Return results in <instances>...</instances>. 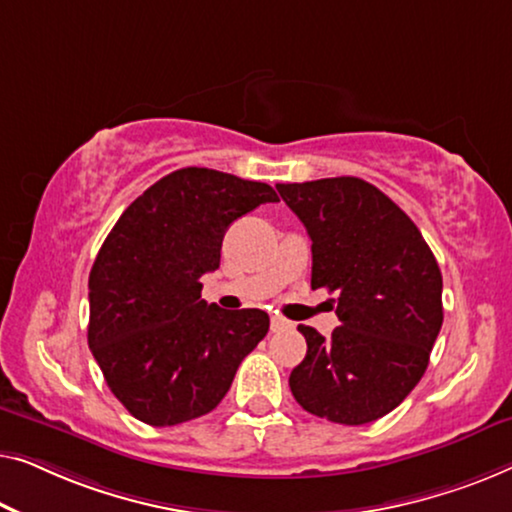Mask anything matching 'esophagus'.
I'll use <instances>...</instances> for the list:
<instances>
[{"label": "esophagus", "mask_w": 512, "mask_h": 512, "mask_svg": "<svg viewBox=\"0 0 512 512\" xmlns=\"http://www.w3.org/2000/svg\"><path fill=\"white\" fill-rule=\"evenodd\" d=\"M290 327H292V322L280 318V315H271V331H283V329H290Z\"/></svg>", "instance_id": "esophagus-1"}]
</instances>
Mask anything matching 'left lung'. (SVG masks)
Segmentation results:
<instances>
[{"label": "left lung", "instance_id": "1", "mask_svg": "<svg viewBox=\"0 0 512 512\" xmlns=\"http://www.w3.org/2000/svg\"><path fill=\"white\" fill-rule=\"evenodd\" d=\"M313 241L311 287L338 292L341 327L299 325L306 357L294 399L338 424H366L420 383L443 325V278L420 229L376 185L355 176L278 183Z\"/></svg>", "mask_w": 512, "mask_h": 512}]
</instances>
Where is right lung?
<instances>
[{"instance_id":"obj_1","label":"right lung","mask_w":512,"mask_h":512,"mask_svg":"<svg viewBox=\"0 0 512 512\" xmlns=\"http://www.w3.org/2000/svg\"><path fill=\"white\" fill-rule=\"evenodd\" d=\"M269 201L271 185L187 167L150 185L106 236L88 280V345L136 420L174 427L211 413L266 336L269 315L206 304L199 280L220 266L227 227Z\"/></svg>"}]
</instances>
